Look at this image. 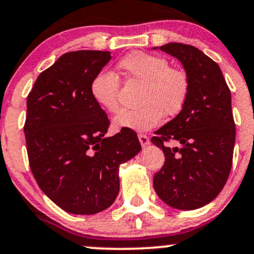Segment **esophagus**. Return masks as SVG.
Segmentation results:
<instances>
[{
  "instance_id": "obj_1",
  "label": "esophagus",
  "mask_w": 254,
  "mask_h": 254,
  "mask_svg": "<svg viewBox=\"0 0 254 254\" xmlns=\"http://www.w3.org/2000/svg\"><path fill=\"white\" fill-rule=\"evenodd\" d=\"M138 138L142 147H146V146L150 144V139H148V136L146 135V134H139Z\"/></svg>"
}]
</instances>
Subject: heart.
<instances>
[{"label": "heart", "mask_w": 254, "mask_h": 254, "mask_svg": "<svg viewBox=\"0 0 254 254\" xmlns=\"http://www.w3.org/2000/svg\"><path fill=\"white\" fill-rule=\"evenodd\" d=\"M126 82L144 83L141 108L122 110L114 118L115 129L146 132L162 124L164 114L176 116L186 106L190 94V78L184 70L170 66L164 57L146 52L129 53L118 63ZM92 100L101 108L116 113L120 108V80L113 72L100 71L91 80Z\"/></svg>", "instance_id": "1"}]
</instances>
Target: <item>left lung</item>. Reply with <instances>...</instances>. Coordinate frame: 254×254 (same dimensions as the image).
<instances>
[{
	"label": "left lung",
	"instance_id": "left-lung-1",
	"mask_svg": "<svg viewBox=\"0 0 254 254\" xmlns=\"http://www.w3.org/2000/svg\"><path fill=\"white\" fill-rule=\"evenodd\" d=\"M159 49L183 64L190 94L180 114L151 139L165 156L153 187L170 207L197 209L219 195L232 169L235 124L231 90L219 65L195 46L170 43ZM170 141L178 146L166 145Z\"/></svg>",
	"mask_w": 254,
	"mask_h": 254
}]
</instances>
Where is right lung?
<instances>
[{"label": "right lung", "instance_id": "1", "mask_svg": "<svg viewBox=\"0 0 254 254\" xmlns=\"http://www.w3.org/2000/svg\"><path fill=\"white\" fill-rule=\"evenodd\" d=\"M108 51H74L43 71L27 97L25 130L32 174L62 209L92 215L113 204L119 168L141 150L134 130L106 138L110 122L92 100L91 80Z\"/></svg>", "mask_w": 254, "mask_h": 254}]
</instances>
